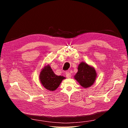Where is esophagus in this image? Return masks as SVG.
I'll return each instance as SVG.
<instances>
[{"label":"esophagus","mask_w":128,"mask_h":128,"mask_svg":"<svg viewBox=\"0 0 128 128\" xmlns=\"http://www.w3.org/2000/svg\"><path fill=\"white\" fill-rule=\"evenodd\" d=\"M66 76L67 78H70V77H71L72 75H71V74L69 72H66Z\"/></svg>","instance_id":"1"}]
</instances>
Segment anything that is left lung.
Segmentation results:
<instances>
[{
  "label": "left lung",
  "instance_id": "left-lung-1",
  "mask_svg": "<svg viewBox=\"0 0 128 128\" xmlns=\"http://www.w3.org/2000/svg\"><path fill=\"white\" fill-rule=\"evenodd\" d=\"M77 69L78 72L74 77V78L84 88L91 86L97 76L95 68L84 62H81Z\"/></svg>",
  "mask_w": 128,
  "mask_h": 128
}]
</instances>
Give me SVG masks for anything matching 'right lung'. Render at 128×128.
<instances>
[{
	"mask_svg": "<svg viewBox=\"0 0 128 128\" xmlns=\"http://www.w3.org/2000/svg\"><path fill=\"white\" fill-rule=\"evenodd\" d=\"M39 78L42 86L46 89L50 91H54L59 87L66 77L56 75L50 66L48 64L42 69Z\"/></svg>",
	"mask_w": 128,
	"mask_h": 128,
	"instance_id": "1",
	"label": "right lung"
}]
</instances>
